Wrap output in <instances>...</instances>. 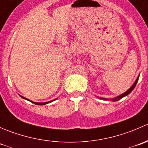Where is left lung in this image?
<instances>
[{"label": "left lung", "instance_id": "left-lung-1", "mask_svg": "<svg viewBox=\"0 0 148 148\" xmlns=\"http://www.w3.org/2000/svg\"><path fill=\"white\" fill-rule=\"evenodd\" d=\"M138 79H139V77H138V79H136V81H135V82L133 84V85H132V86H131V87L130 88V89H128V90L126 92H125V93H123V94H122V95H120V96H118V97H117L114 98V99H112V101H117V100H119V99H122V97H125V96H127V95H129V94L130 93V92H132V90H133V89H134V88H135V86H136L137 82H138ZM101 99H104V98H101Z\"/></svg>", "mask_w": 148, "mask_h": 148}]
</instances>
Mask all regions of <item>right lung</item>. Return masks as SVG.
Returning <instances> with one entry per match:
<instances>
[{
	"instance_id": "add662e5",
	"label": "right lung",
	"mask_w": 148,
	"mask_h": 148,
	"mask_svg": "<svg viewBox=\"0 0 148 148\" xmlns=\"http://www.w3.org/2000/svg\"><path fill=\"white\" fill-rule=\"evenodd\" d=\"M21 97L22 98H23V99H26V100H28V99H26V98H25V97H22V96H21ZM30 102H31L32 103H34V104H37V105H43V104H48V103H49V102H51L52 101H51V102H44V103H38V102H32V101H30Z\"/></svg>"
}]
</instances>
